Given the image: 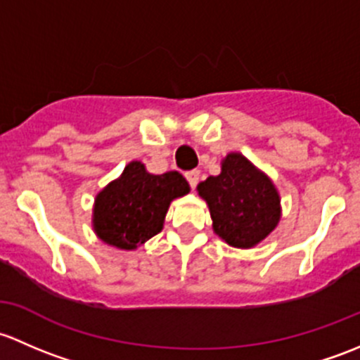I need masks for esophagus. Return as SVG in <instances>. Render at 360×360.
<instances>
[{
  "label": "esophagus",
  "instance_id": "obj_1",
  "mask_svg": "<svg viewBox=\"0 0 360 360\" xmlns=\"http://www.w3.org/2000/svg\"><path fill=\"white\" fill-rule=\"evenodd\" d=\"M185 179H187L188 185H191L192 188H195V185L199 184V179H201V172H199V169H192V172H187V173H185Z\"/></svg>",
  "mask_w": 360,
  "mask_h": 360
}]
</instances>
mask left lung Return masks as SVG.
Segmentation results:
<instances>
[{"mask_svg": "<svg viewBox=\"0 0 360 360\" xmlns=\"http://www.w3.org/2000/svg\"><path fill=\"white\" fill-rule=\"evenodd\" d=\"M198 192L210 207L214 234L232 248L257 246L281 220L276 185L239 153L227 154L220 175L207 176Z\"/></svg>", "mask_w": 360, "mask_h": 360, "instance_id": "1", "label": "left lung"}]
</instances>
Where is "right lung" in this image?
Wrapping results in <instances>:
<instances>
[{"instance_id":"right-lung-1","label":"right lung","mask_w":360,"mask_h":360,"mask_svg":"<svg viewBox=\"0 0 360 360\" xmlns=\"http://www.w3.org/2000/svg\"><path fill=\"white\" fill-rule=\"evenodd\" d=\"M188 191L179 172L153 175L142 162L131 161L95 198V234L110 246L135 250L161 232L169 202Z\"/></svg>"}]
</instances>
